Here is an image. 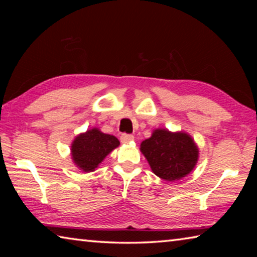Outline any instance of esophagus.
<instances>
[{"label":"esophagus","instance_id":"esophagus-1","mask_svg":"<svg viewBox=\"0 0 257 257\" xmlns=\"http://www.w3.org/2000/svg\"><path fill=\"white\" fill-rule=\"evenodd\" d=\"M134 136L133 135H128V134H123V135H121V137H120V141H121V143H123V144H128V143H130V142H133L134 141Z\"/></svg>","mask_w":257,"mask_h":257}]
</instances>
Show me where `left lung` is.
I'll return each instance as SVG.
<instances>
[{
    "label": "left lung",
    "instance_id": "obj_1",
    "mask_svg": "<svg viewBox=\"0 0 257 257\" xmlns=\"http://www.w3.org/2000/svg\"><path fill=\"white\" fill-rule=\"evenodd\" d=\"M141 152L152 171L167 181L179 180L194 170L198 161V147L186 133L155 129L141 144Z\"/></svg>",
    "mask_w": 257,
    "mask_h": 257
}]
</instances>
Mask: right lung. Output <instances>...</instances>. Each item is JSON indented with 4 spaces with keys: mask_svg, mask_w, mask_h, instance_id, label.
<instances>
[{
    "mask_svg": "<svg viewBox=\"0 0 257 257\" xmlns=\"http://www.w3.org/2000/svg\"><path fill=\"white\" fill-rule=\"evenodd\" d=\"M120 145L118 138L97 128L79 134L71 144L72 161L80 170L92 172L111 152Z\"/></svg>",
    "mask_w": 257,
    "mask_h": 257,
    "instance_id": "1",
    "label": "right lung"
}]
</instances>
